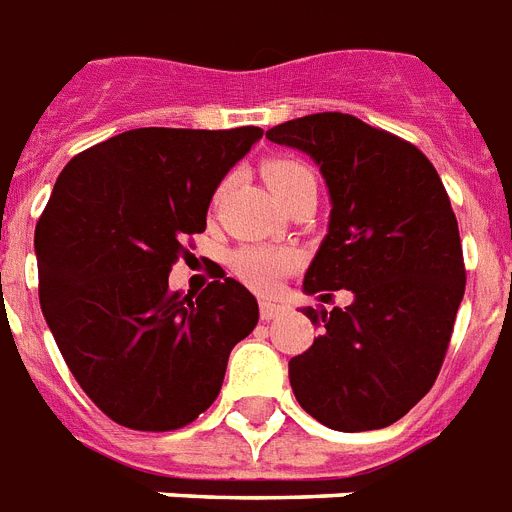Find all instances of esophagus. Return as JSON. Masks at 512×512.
<instances>
[{"mask_svg": "<svg viewBox=\"0 0 512 512\" xmlns=\"http://www.w3.org/2000/svg\"><path fill=\"white\" fill-rule=\"evenodd\" d=\"M284 310V305H276V302H270V299H263V302H260V318H263V321H273V318H278Z\"/></svg>", "mask_w": 512, "mask_h": 512, "instance_id": "esophagus-1", "label": "esophagus"}]
</instances>
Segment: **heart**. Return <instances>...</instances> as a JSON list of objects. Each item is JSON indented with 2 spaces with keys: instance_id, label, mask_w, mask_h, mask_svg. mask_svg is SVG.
Returning <instances> with one entry per match:
<instances>
[{
  "instance_id": "1",
  "label": "heart",
  "mask_w": 512,
  "mask_h": 512,
  "mask_svg": "<svg viewBox=\"0 0 512 512\" xmlns=\"http://www.w3.org/2000/svg\"><path fill=\"white\" fill-rule=\"evenodd\" d=\"M263 176L270 191L281 199L299 181L313 178V173L297 160H268L263 165ZM294 263H297V257L292 252L273 247H242L236 249L234 257H231V265L239 273V278L260 292H270L294 268Z\"/></svg>"
}]
</instances>
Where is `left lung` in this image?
Listing matches in <instances>:
<instances>
[{
    "mask_svg": "<svg viewBox=\"0 0 512 512\" xmlns=\"http://www.w3.org/2000/svg\"><path fill=\"white\" fill-rule=\"evenodd\" d=\"M265 136L305 152L331 199L302 292H352L344 310L302 307L321 334L289 360L294 397L334 431L392 426L434 386L463 302V247L442 178L418 147L342 112Z\"/></svg>",
    "mask_w": 512,
    "mask_h": 512,
    "instance_id": "left-lung-1",
    "label": "left lung"
}]
</instances>
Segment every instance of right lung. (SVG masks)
Listing matches in <instances>:
<instances>
[{
  "mask_svg": "<svg viewBox=\"0 0 512 512\" xmlns=\"http://www.w3.org/2000/svg\"><path fill=\"white\" fill-rule=\"evenodd\" d=\"M263 128H136L65 165L36 223L39 299L91 402L120 426L173 431L213 405L228 355L257 326L236 278L170 292L184 239Z\"/></svg>",
  "mask_w": 512,
  "mask_h": 512,
  "instance_id": "obj_1",
  "label": "right lung"
}]
</instances>
